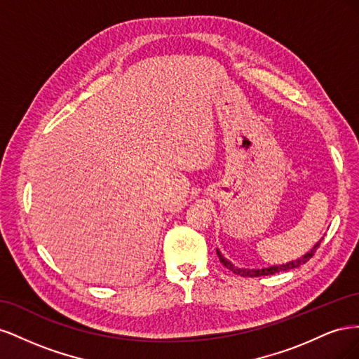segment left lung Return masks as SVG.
<instances>
[{
  "mask_svg": "<svg viewBox=\"0 0 359 359\" xmlns=\"http://www.w3.org/2000/svg\"><path fill=\"white\" fill-rule=\"evenodd\" d=\"M319 245H320V241H319L316 245H314L309 253H306L302 257H299V259H297V260H292V262H287V264H283V265L268 266V268H257V269H244V268L235 266L232 262H229V260H227V259L220 253L219 248H217V256H219L220 262H222L227 269L233 271V273L238 274V276H243V277H260V276H273V274H277V273H283V271H289V269L301 266L302 264L309 262V260L314 256V252H316V250L319 248Z\"/></svg>",
  "mask_w": 359,
  "mask_h": 359,
  "instance_id": "8db88e82",
  "label": "left lung"
}]
</instances>
